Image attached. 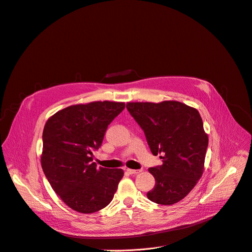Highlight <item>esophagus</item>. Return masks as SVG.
I'll list each match as a JSON object with an SVG mask.
<instances>
[{"mask_svg": "<svg viewBox=\"0 0 252 252\" xmlns=\"http://www.w3.org/2000/svg\"><path fill=\"white\" fill-rule=\"evenodd\" d=\"M126 173L130 174V175H136L138 173H140L139 170H133V169H126Z\"/></svg>", "mask_w": 252, "mask_h": 252, "instance_id": "1", "label": "esophagus"}]
</instances>
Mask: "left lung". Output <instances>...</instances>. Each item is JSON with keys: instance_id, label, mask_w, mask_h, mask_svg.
<instances>
[{"instance_id": "1", "label": "left lung", "mask_w": 252, "mask_h": 252, "mask_svg": "<svg viewBox=\"0 0 252 252\" xmlns=\"http://www.w3.org/2000/svg\"><path fill=\"white\" fill-rule=\"evenodd\" d=\"M126 109L144 130L152 155H161L162 165L148 170L156 185L147 198L159 205L178 203L205 168L208 135L199 111L177 101L128 102Z\"/></svg>"}]
</instances>
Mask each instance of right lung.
Masks as SVG:
<instances>
[{
    "label": "right lung",
    "mask_w": 252,
    "mask_h": 252,
    "mask_svg": "<svg viewBox=\"0 0 252 252\" xmlns=\"http://www.w3.org/2000/svg\"><path fill=\"white\" fill-rule=\"evenodd\" d=\"M125 106L124 102L110 101L72 105L45 124L43 172L52 189L75 211H100L113 199L124 170L96 168L92 151L101 146L108 125Z\"/></svg>",
    "instance_id": "add662e5"
}]
</instances>
